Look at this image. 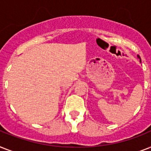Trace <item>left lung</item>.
I'll use <instances>...</instances> for the list:
<instances>
[{
  "label": "left lung",
  "instance_id": "left-lung-1",
  "mask_svg": "<svg viewBox=\"0 0 151 151\" xmlns=\"http://www.w3.org/2000/svg\"><path fill=\"white\" fill-rule=\"evenodd\" d=\"M138 58H139V59H140V57L139 56V55H138ZM140 62H141V60H140Z\"/></svg>",
  "mask_w": 151,
  "mask_h": 151
}]
</instances>
